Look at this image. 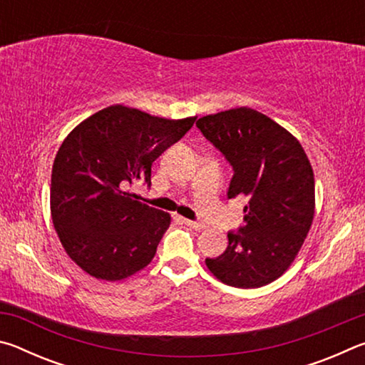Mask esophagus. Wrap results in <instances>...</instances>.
<instances>
[{
  "label": "esophagus",
  "instance_id": "esophagus-1",
  "mask_svg": "<svg viewBox=\"0 0 365 365\" xmlns=\"http://www.w3.org/2000/svg\"><path fill=\"white\" fill-rule=\"evenodd\" d=\"M180 220L183 222V224H187L188 227L195 228V230H205V228H206V225H205V224H201V222H196V220H188V219H182V217H180Z\"/></svg>",
  "mask_w": 365,
  "mask_h": 365
}]
</instances>
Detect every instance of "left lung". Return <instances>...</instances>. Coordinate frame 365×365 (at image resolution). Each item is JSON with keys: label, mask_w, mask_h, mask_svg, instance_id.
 <instances>
[{"label": "left lung", "mask_w": 365, "mask_h": 365, "mask_svg": "<svg viewBox=\"0 0 365 365\" xmlns=\"http://www.w3.org/2000/svg\"><path fill=\"white\" fill-rule=\"evenodd\" d=\"M201 133L233 168L228 197H245V224L206 265L235 288H259L285 272L312 225L316 195L311 163L298 140L251 108L196 120Z\"/></svg>", "instance_id": "1"}]
</instances>
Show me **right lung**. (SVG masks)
<instances>
[{
  "mask_svg": "<svg viewBox=\"0 0 365 365\" xmlns=\"http://www.w3.org/2000/svg\"><path fill=\"white\" fill-rule=\"evenodd\" d=\"M196 117L163 119L114 104L80 122L54 158L51 217L69 257L95 279L115 282L146 267L170 215L127 188L151 185V165Z\"/></svg>",
  "mask_w": 365,
  "mask_h": 365,
  "instance_id": "1",
  "label": "right lung"
}]
</instances>
